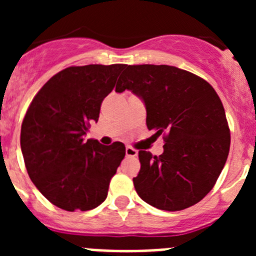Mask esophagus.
Returning a JSON list of instances; mask_svg holds the SVG:
<instances>
[{"mask_svg":"<svg viewBox=\"0 0 256 256\" xmlns=\"http://www.w3.org/2000/svg\"><path fill=\"white\" fill-rule=\"evenodd\" d=\"M126 155L128 156V158H134V156L138 155V151L136 150V148H130V146H126Z\"/></svg>","mask_w":256,"mask_h":256,"instance_id":"esophagus-1","label":"esophagus"}]
</instances>
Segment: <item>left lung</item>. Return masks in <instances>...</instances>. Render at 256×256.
<instances>
[{
	"instance_id": "obj_1",
	"label": "left lung",
	"mask_w": 256,
	"mask_h": 256,
	"mask_svg": "<svg viewBox=\"0 0 256 256\" xmlns=\"http://www.w3.org/2000/svg\"><path fill=\"white\" fill-rule=\"evenodd\" d=\"M138 96L146 124L164 133V152L140 150L141 162L133 184L140 198L166 212L198 204L214 187L230 152V136L223 104L200 76L169 65H130L116 92Z\"/></svg>"
}]
</instances>
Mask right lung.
<instances>
[{
	"label": "right lung",
	"mask_w": 256,
	"mask_h": 256,
	"mask_svg": "<svg viewBox=\"0 0 256 256\" xmlns=\"http://www.w3.org/2000/svg\"><path fill=\"white\" fill-rule=\"evenodd\" d=\"M123 64L70 66L52 76L28 108L20 133L26 170L34 186L60 209L91 210L105 201L126 146L87 140L104 98Z\"/></svg>",
	"instance_id": "1"
}]
</instances>
